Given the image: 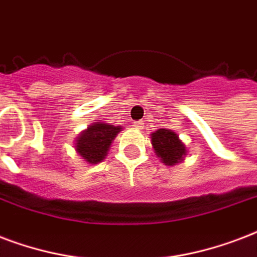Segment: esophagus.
Returning <instances> with one entry per match:
<instances>
[{
  "instance_id": "obj_1",
  "label": "esophagus",
  "mask_w": 257,
  "mask_h": 257,
  "mask_svg": "<svg viewBox=\"0 0 257 257\" xmlns=\"http://www.w3.org/2000/svg\"><path fill=\"white\" fill-rule=\"evenodd\" d=\"M134 126L135 128H139V130H141V128H143V122L142 120H137V122H134Z\"/></svg>"
}]
</instances>
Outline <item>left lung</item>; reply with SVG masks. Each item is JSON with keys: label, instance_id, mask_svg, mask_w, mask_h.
<instances>
[{"label": "left lung", "instance_id": "8db88e82", "mask_svg": "<svg viewBox=\"0 0 257 257\" xmlns=\"http://www.w3.org/2000/svg\"><path fill=\"white\" fill-rule=\"evenodd\" d=\"M151 143L156 154L165 165L173 166L178 164L186 156L185 145L181 142L177 134L168 128H160L151 134Z\"/></svg>", "mask_w": 257, "mask_h": 257}]
</instances>
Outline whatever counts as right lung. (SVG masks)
Wrapping results in <instances>:
<instances>
[{
    "label": "right lung",
    "mask_w": 257,
    "mask_h": 257,
    "mask_svg": "<svg viewBox=\"0 0 257 257\" xmlns=\"http://www.w3.org/2000/svg\"><path fill=\"white\" fill-rule=\"evenodd\" d=\"M120 131V126L107 123H93L77 138L76 150L89 164H97L107 156L115 135Z\"/></svg>",
    "instance_id": "obj_1"
}]
</instances>
